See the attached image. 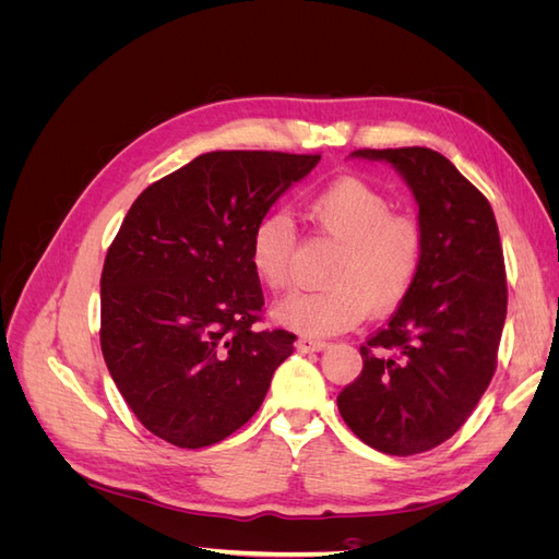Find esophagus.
<instances>
[{
    "instance_id": "esophagus-1",
    "label": "esophagus",
    "mask_w": 559,
    "mask_h": 559,
    "mask_svg": "<svg viewBox=\"0 0 559 559\" xmlns=\"http://www.w3.org/2000/svg\"><path fill=\"white\" fill-rule=\"evenodd\" d=\"M326 345H329L326 341H319V337H308V335H300L296 341L298 352H321Z\"/></svg>"
}]
</instances>
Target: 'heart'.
<instances>
[{
	"instance_id": "heart-1",
	"label": "heart",
	"mask_w": 559,
	"mask_h": 559,
	"mask_svg": "<svg viewBox=\"0 0 559 559\" xmlns=\"http://www.w3.org/2000/svg\"><path fill=\"white\" fill-rule=\"evenodd\" d=\"M302 214L341 245L326 267L329 286L296 294L275 306L277 324L308 337L352 329L366 312L389 314L408 298L421 267L425 240L411 216L361 179L343 177L302 202ZM296 233L284 212L263 214L249 238V263L270 292L292 286Z\"/></svg>"
}]
</instances>
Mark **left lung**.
Wrapping results in <instances>:
<instances>
[{"mask_svg": "<svg viewBox=\"0 0 559 559\" xmlns=\"http://www.w3.org/2000/svg\"><path fill=\"white\" fill-rule=\"evenodd\" d=\"M411 186L425 240L413 292L361 345L364 370L337 394V411L384 454L445 443L476 408L497 370L506 321V267L487 198L427 146L359 148Z\"/></svg>", "mask_w": 559, "mask_h": 559, "instance_id": "obj_1", "label": "left lung"}]
</instances>
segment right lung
<instances>
[{
	"label": "right lung",
	"mask_w": 559,
	"mask_h": 559,
	"mask_svg": "<svg viewBox=\"0 0 559 559\" xmlns=\"http://www.w3.org/2000/svg\"><path fill=\"white\" fill-rule=\"evenodd\" d=\"M321 156L212 151L151 183L107 251L99 345L142 425L205 448L261 408L296 335L253 329L263 292L251 228Z\"/></svg>",
	"instance_id": "add662e5"
}]
</instances>
